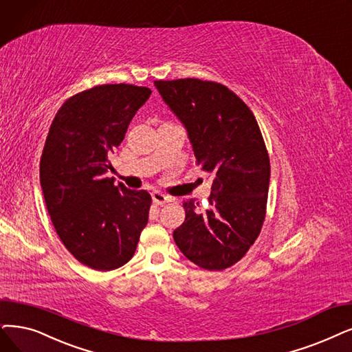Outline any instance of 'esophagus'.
<instances>
[{"instance_id": "esophagus-1", "label": "esophagus", "mask_w": 352, "mask_h": 352, "mask_svg": "<svg viewBox=\"0 0 352 352\" xmlns=\"http://www.w3.org/2000/svg\"><path fill=\"white\" fill-rule=\"evenodd\" d=\"M151 199L156 205H163V204L170 202V198H168V196H166V195H163V193H160V192H153Z\"/></svg>"}]
</instances>
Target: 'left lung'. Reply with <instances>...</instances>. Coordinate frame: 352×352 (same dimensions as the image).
<instances>
[{"mask_svg":"<svg viewBox=\"0 0 352 352\" xmlns=\"http://www.w3.org/2000/svg\"><path fill=\"white\" fill-rule=\"evenodd\" d=\"M184 124L196 163L212 175L209 206L184 202L185 222L173 231L184 256L205 270L240 261L261 231L270 160L254 114L227 87L201 79L154 80Z\"/></svg>","mask_w":352,"mask_h":352,"instance_id":"8db88e82","label":"left lung"}]
</instances>
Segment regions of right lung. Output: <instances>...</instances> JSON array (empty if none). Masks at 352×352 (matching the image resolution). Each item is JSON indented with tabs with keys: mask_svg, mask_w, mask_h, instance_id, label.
Segmentation results:
<instances>
[{
	"mask_svg": "<svg viewBox=\"0 0 352 352\" xmlns=\"http://www.w3.org/2000/svg\"><path fill=\"white\" fill-rule=\"evenodd\" d=\"M151 89L100 85L60 107L40 159V185L54 230L72 256L94 270L124 265L148 221L151 196L114 177L111 154Z\"/></svg>",
	"mask_w": 352,
	"mask_h": 352,
	"instance_id": "add662e5",
	"label": "right lung"
}]
</instances>
